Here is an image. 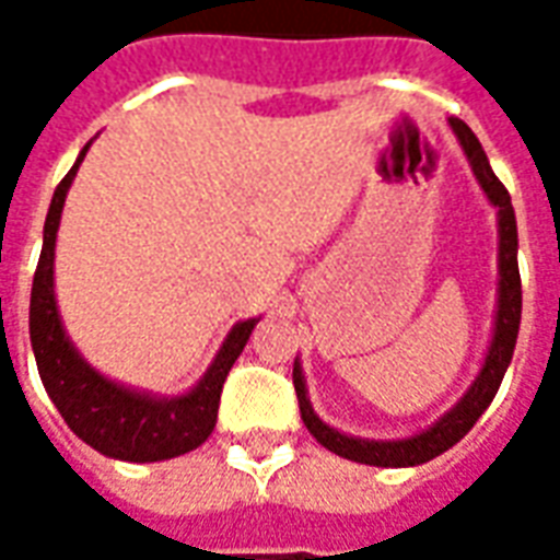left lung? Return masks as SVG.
I'll list each match as a JSON object with an SVG mask.
<instances>
[{
    "label": "left lung",
    "instance_id": "obj_1",
    "mask_svg": "<svg viewBox=\"0 0 560 560\" xmlns=\"http://www.w3.org/2000/svg\"><path fill=\"white\" fill-rule=\"evenodd\" d=\"M450 128L456 135L458 147L465 152L470 164L474 179L480 183L486 200L498 209V300H494V320H492V339L482 357L480 372L470 381V387L462 393V399L438 417L432 425H425L420 432L408 434V438H393V441H375V438H360V434H348L329 425L315 413L312 399H308V387H305L303 363L300 357L293 360V389L300 399V413H303L305 429L312 432L317 444L327 446L329 453L341 458H351L360 465H375V468H413L422 462H432L434 456L446 453L450 446L458 444L470 425L480 420L482 411L492 405L494 393L504 381V372L513 351H516L518 320H522V281H518V233H516V212L510 203V195L494 176L492 164L482 152L480 140L470 131L462 119H450Z\"/></svg>",
    "mask_w": 560,
    "mask_h": 560
}]
</instances>
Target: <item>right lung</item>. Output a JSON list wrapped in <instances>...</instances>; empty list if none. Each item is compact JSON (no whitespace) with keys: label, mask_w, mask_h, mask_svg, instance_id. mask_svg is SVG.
Here are the masks:
<instances>
[{"label":"right lung","mask_w":560,"mask_h":560,"mask_svg":"<svg viewBox=\"0 0 560 560\" xmlns=\"http://www.w3.org/2000/svg\"><path fill=\"white\" fill-rule=\"evenodd\" d=\"M90 147L92 140L80 149L78 161L66 173V179L56 185L54 200L47 209L42 257H38L35 279H32V353H35L47 396L54 399L56 411L62 413L68 429L78 434L80 441H86L92 450H98L107 458L164 462V458L191 453L212 434L215 420H219L224 377L236 363V357L243 353L245 341L260 317L233 324L203 377L179 396H159L149 389L128 387V384H119L114 377L98 372L66 332L54 281L56 233H59V221H62V207H66L68 188L78 176L80 161L86 159Z\"/></svg>","instance_id":"1"}]
</instances>
